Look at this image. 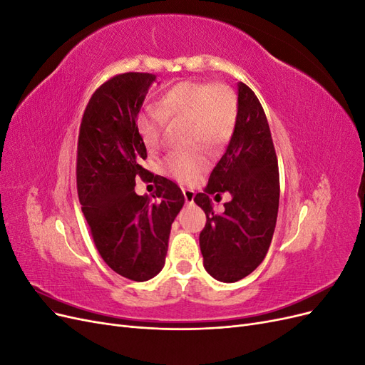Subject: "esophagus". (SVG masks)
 I'll return each mask as SVG.
<instances>
[{"label":"esophagus","mask_w":365,"mask_h":365,"mask_svg":"<svg viewBox=\"0 0 365 365\" xmlns=\"http://www.w3.org/2000/svg\"><path fill=\"white\" fill-rule=\"evenodd\" d=\"M182 195H184L185 204H193V200H195V192H193V190H190V189H182Z\"/></svg>","instance_id":"esophagus-1"}]
</instances>
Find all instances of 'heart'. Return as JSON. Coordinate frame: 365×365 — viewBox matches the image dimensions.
Instances as JSON below:
<instances>
[{"instance_id": "heart-1", "label": "heart", "mask_w": 365, "mask_h": 365, "mask_svg": "<svg viewBox=\"0 0 365 365\" xmlns=\"http://www.w3.org/2000/svg\"><path fill=\"white\" fill-rule=\"evenodd\" d=\"M239 117L235 90L227 83L182 81L165 90L158 109L148 108L137 118L138 130L149 149L161 145L165 121H185L190 146L204 145L215 149L231 138ZM208 160L201 152L170 153L161 170L181 184H193L207 169Z\"/></svg>"}]
</instances>
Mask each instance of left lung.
Masks as SVG:
<instances>
[{
  "mask_svg": "<svg viewBox=\"0 0 365 365\" xmlns=\"http://www.w3.org/2000/svg\"><path fill=\"white\" fill-rule=\"evenodd\" d=\"M239 117L222 158L195 202L207 216L200 235L204 268L213 279L235 283L263 262L279 212V164L267 115L257 96L239 82ZM230 191L226 212H212L210 194Z\"/></svg>",
  "mask_w": 365,
  "mask_h": 365,
  "instance_id": "1",
  "label": "left lung"
}]
</instances>
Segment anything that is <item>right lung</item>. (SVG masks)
Returning a JSON list of instances; mask_svg holds the SVG:
<instances>
[{
    "instance_id": "add662e5",
    "label": "right lung",
    "mask_w": 365,
    "mask_h": 365,
    "mask_svg": "<svg viewBox=\"0 0 365 365\" xmlns=\"http://www.w3.org/2000/svg\"><path fill=\"white\" fill-rule=\"evenodd\" d=\"M153 81L150 73H123L102 83L85 108L77 140V195L96 248L109 268L134 282L163 269L184 205L178 185L141 165L148 152L137 115ZM138 179L156 184L160 203L135 193Z\"/></svg>"
}]
</instances>
